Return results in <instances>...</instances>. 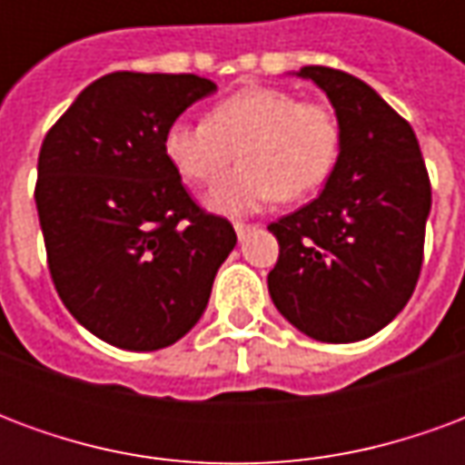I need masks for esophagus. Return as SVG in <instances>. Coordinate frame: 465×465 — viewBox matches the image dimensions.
Masks as SVG:
<instances>
[{"label": "esophagus", "instance_id": "esophagus-1", "mask_svg": "<svg viewBox=\"0 0 465 465\" xmlns=\"http://www.w3.org/2000/svg\"><path fill=\"white\" fill-rule=\"evenodd\" d=\"M233 229H236V236H239V239H246V236H249V233L253 232V229H256V226H253V223H233Z\"/></svg>", "mask_w": 465, "mask_h": 465}]
</instances>
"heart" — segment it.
I'll return each mask as SVG.
<instances>
[{
	"label": "heart",
	"mask_w": 465,
	"mask_h": 465,
	"mask_svg": "<svg viewBox=\"0 0 465 465\" xmlns=\"http://www.w3.org/2000/svg\"><path fill=\"white\" fill-rule=\"evenodd\" d=\"M341 132L322 104L273 86H252L226 96L203 122L173 119L163 132V153L192 183H212L233 159L242 163L206 196L212 212L242 216L273 199L296 202L331 173Z\"/></svg>",
	"instance_id": "1"
}]
</instances>
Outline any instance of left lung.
I'll use <instances>...</instances> for the list:
<instances>
[{"label":"left lung","mask_w":465,"mask_h":465,"mask_svg":"<svg viewBox=\"0 0 465 465\" xmlns=\"http://www.w3.org/2000/svg\"><path fill=\"white\" fill-rule=\"evenodd\" d=\"M339 119V159L323 192L269 226L279 262L269 293L283 319L316 341L353 343L409 303L423 263L430 182L411 124L366 82L303 66Z\"/></svg>","instance_id":"obj_1"}]
</instances>
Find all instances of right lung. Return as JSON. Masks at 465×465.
I'll return each mask as SVG.
<instances>
[{
    "label": "right lung",
    "instance_id": "add662e5",
    "mask_svg": "<svg viewBox=\"0 0 465 465\" xmlns=\"http://www.w3.org/2000/svg\"><path fill=\"white\" fill-rule=\"evenodd\" d=\"M216 92L196 74L114 72L76 96L39 152L36 212L59 299L126 351L176 343L202 319L236 246L163 153V132Z\"/></svg>",
    "mask_w": 465,
    "mask_h": 465
}]
</instances>
